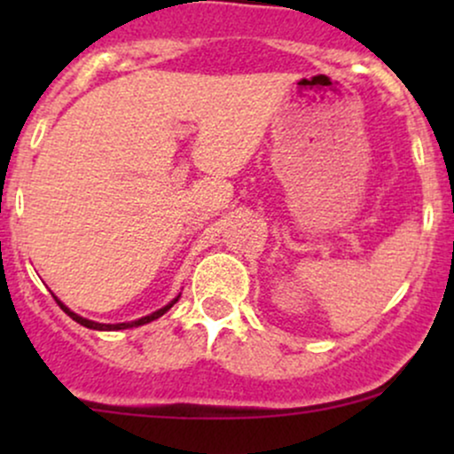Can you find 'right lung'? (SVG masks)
<instances>
[{"mask_svg": "<svg viewBox=\"0 0 454 454\" xmlns=\"http://www.w3.org/2000/svg\"><path fill=\"white\" fill-rule=\"evenodd\" d=\"M55 296V294H53ZM179 296L181 294H176L173 301H170L168 305H164L161 307V309H158V311H153V314H149V316H143V317H138V320H132V322H117V325H102V322H96V320H87V317H82V316H78V314H74V311L70 309V307H66L64 303H61L59 299H57L55 296V301H57V305L61 307V309L66 311L67 316L72 317V320L74 322H78V325L81 326H87V328H93V331H123V328H134V326H143V325H149V322H153V320H158L160 316H164L166 311L170 309V307H173L176 301H179Z\"/></svg>", "mask_w": 454, "mask_h": 454, "instance_id": "right-lung-1", "label": "right lung"}]
</instances>
